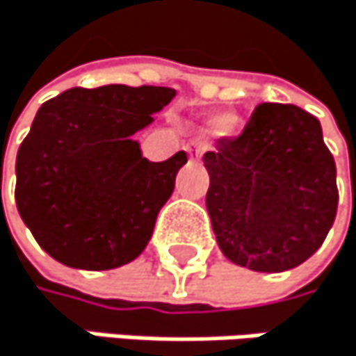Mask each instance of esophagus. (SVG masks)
I'll use <instances>...</instances> for the list:
<instances>
[{"mask_svg": "<svg viewBox=\"0 0 356 356\" xmlns=\"http://www.w3.org/2000/svg\"><path fill=\"white\" fill-rule=\"evenodd\" d=\"M188 156H190L192 162H198V160L202 158V149L196 147V145H190V147H188Z\"/></svg>", "mask_w": 356, "mask_h": 356, "instance_id": "esophagus-1", "label": "esophagus"}]
</instances>
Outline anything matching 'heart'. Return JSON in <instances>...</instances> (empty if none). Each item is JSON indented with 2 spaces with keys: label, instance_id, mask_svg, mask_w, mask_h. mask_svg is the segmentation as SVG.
<instances>
[{
  "label": "heart",
  "instance_id": "heart-1",
  "mask_svg": "<svg viewBox=\"0 0 356 356\" xmlns=\"http://www.w3.org/2000/svg\"><path fill=\"white\" fill-rule=\"evenodd\" d=\"M232 126V115H215L209 120V129L213 133H223Z\"/></svg>",
  "mask_w": 356,
  "mask_h": 356
}]
</instances>
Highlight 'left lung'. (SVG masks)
<instances>
[{
  "label": "left lung",
  "mask_w": 356,
  "mask_h": 356,
  "mask_svg": "<svg viewBox=\"0 0 356 356\" xmlns=\"http://www.w3.org/2000/svg\"><path fill=\"white\" fill-rule=\"evenodd\" d=\"M207 211L223 255L255 272L306 261L338 213L336 162L321 122L285 103H261L238 137L204 154Z\"/></svg>",
  "instance_id": "1"
}]
</instances>
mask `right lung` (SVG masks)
I'll return each instance as SVG.
<instances>
[{
    "label": "right lung",
    "instance_id": "add662e5",
    "mask_svg": "<svg viewBox=\"0 0 356 356\" xmlns=\"http://www.w3.org/2000/svg\"><path fill=\"white\" fill-rule=\"evenodd\" d=\"M175 97L164 86L69 88L46 101L16 154V209L56 261L111 270L139 257L188 162L141 156L133 135Z\"/></svg>",
    "mask_w": 356,
    "mask_h": 356
}]
</instances>
